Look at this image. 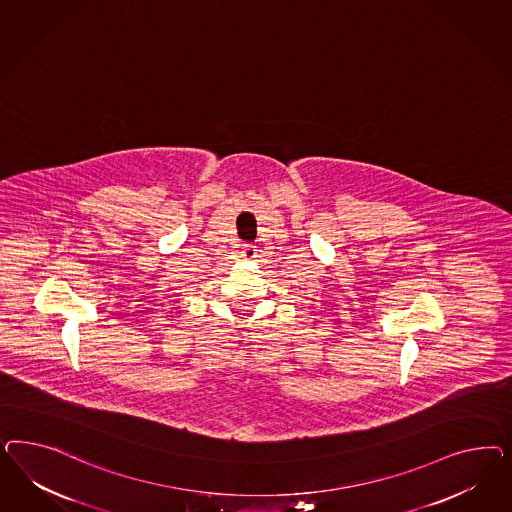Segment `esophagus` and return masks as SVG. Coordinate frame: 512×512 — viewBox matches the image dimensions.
<instances>
[{
    "mask_svg": "<svg viewBox=\"0 0 512 512\" xmlns=\"http://www.w3.org/2000/svg\"><path fill=\"white\" fill-rule=\"evenodd\" d=\"M257 251H259L257 246H253V244H246L240 253H242V257H244V259H255V257H257Z\"/></svg>",
    "mask_w": 512,
    "mask_h": 512,
    "instance_id": "esophagus-1",
    "label": "esophagus"
}]
</instances>
